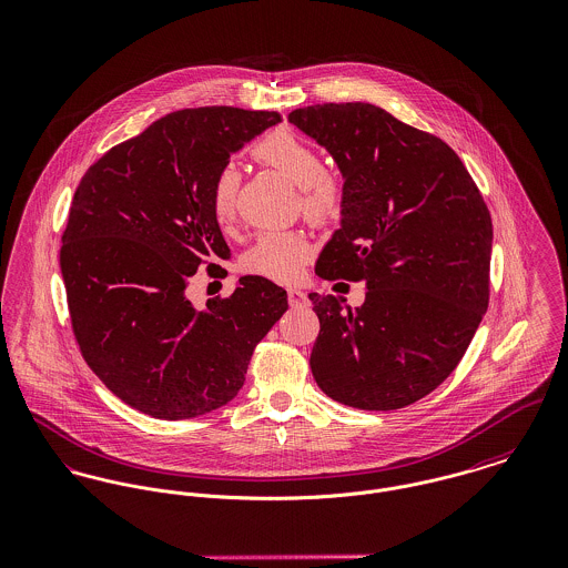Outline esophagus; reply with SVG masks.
<instances>
[{
	"mask_svg": "<svg viewBox=\"0 0 568 568\" xmlns=\"http://www.w3.org/2000/svg\"><path fill=\"white\" fill-rule=\"evenodd\" d=\"M287 301H290V305L292 306H306V303H308L305 292H301V290H296V287H290V290H287Z\"/></svg>",
	"mask_w": 568,
	"mask_h": 568,
	"instance_id": "34e87169",
	"label": "esophagus"
}]
</instances>
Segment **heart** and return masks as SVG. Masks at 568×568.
I'll return each mask as SVG.
<instances>
[{
    "label": "heart",
    "instance_id": "1",
    "mask_svg": "<svg viewBox=\"0 0 568 568\" xmlns=\"http://www.w3.org/2000/svg\"><path fill=\"white\" fill-rule=\"evenodd\" d=\"M253 155L263 166L287 176L303 190V210L315 222L333 220L344 201L339 181L324 173V160L320 151L292 130H274L265 133L253 146ZM240 171L235 164H224L212 183V210L220 224H231L235 219V203L240 192ZM311 244L296 231H270L246 251L242 265L246 272L265 276L278 283H290L301 276Z\"/></svg>",
    "mask_w": 568,
    "mask_h": 568
}]
</instances>
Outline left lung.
Wrapping results in <instances>:
<instances>
[{"label": "left lung", "mask_w": 568, "mask_h": 568, "mask_svg": "<svg viewBox=\"0 0 568 568\" xmlns=\"http://www.w3.org/2000/svg\"><path fill=\"white\" fill-rule=\"evenodd\" d=\"M287 121L324 146L344 179L342 226L322 278L365 281V303L308 294L320 317L311 372L328 397L395 410L460 363L488 306L493 222L460 158L372 103H324Z\"/></svg>", "instance_id": "1"}]
</instances>
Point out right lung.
Wrapping results in <instances>:
<instances>
[{"instance_id":"add662e5","label":"right lung","mask_w":568,"mask_h":568,"mask_svg":"<svg viewBox=\"0 0 568 568\" xmlns=\"http://www.w3.org/2000/svg\"><path fill=\"white\" fill-rule=\"evenodd\" d=\"M281 121L226 105L179 110L110 149L75 190L60 251L73 333L103 385L144 415L175 422L231 402L287 311V292L253 274L205 308L187 298L201 263L231 257L214 176Z\"/></svg>"}]
</instances>
